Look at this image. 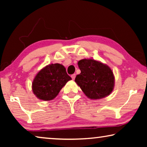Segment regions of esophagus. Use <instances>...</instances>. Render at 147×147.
I'll use <instances>...</instances> for the list:
<instances>
[{
  "instance_id": "esophagus-1",
  "label": "esophagus",
  "mask_w": 147,
  "mask_h": 147,
  "mask_svg": "<svg viewBox=\"0 0 147 147\" xmlns=\"http://www.w3.org/2000/svg\"><path fill=\"white\" fill-rule=\"evenodd\" d=\"M75 77H76V74H73L71 75V78H73V80H74V78H75Z\"/></svg>"
}]
</instances>
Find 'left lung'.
Wrapping results in <instances>:
<instances>
[{
    "mask_svg": "<svg viewBox=\"0 0 147 147\" xmlns=\"http://www.w3.org/2000/svg\"><path fill=\"white\" fill-rule=\"evenodd\" d=\"M78 65L81 73L75 82L88 98H102L112 92L115 78L108 65L91 59H82Z\"/></svg>",
    "mask_w": 147,
    "mask_h": 147,
    "instance_id": "obj_1",
    "label": "left lung"
}]
</instances>
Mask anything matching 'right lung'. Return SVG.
I'll return each mask as SVG.
<instances>
[{
    "instance_id": "1",
    "label": "right lung",
    "mask_w": 147,
    "mask_h": 147,
    "mask_svg": "<svg viewBox=\"0 0 147 147\" xmlns=\"http://www.w3.org/2000/svg\"><path fill=\"white\" fill-rule=\"evenodd\" d=\"M70 80L62 65L50 64L37 74L32 83V91L41 100H53Z\"/></svg>"
}]
</instances>
